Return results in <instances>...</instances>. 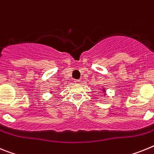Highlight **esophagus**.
<instances>
[{
  "label": "esophagus",
  "instance_id": "obj_1",
  "mask_svg": "<svg viewBox=\"0 0 154 154\" xmlns=\"http://www.w3.org/2000/svg\"><path fill=\"white\" fill-rule=\"evenodd\" d=\"M74 83L75 84H79L80 83V80H74Z\"/></svg>",
  "mask_w": 154,
  "mask_h": 154
}]
</instances>
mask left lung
<instances>
[{
  "label": "left lung",
  "mask_w": 154,
  "mask_h": 154,
  "mask_svg": "<svg viewBox=\"0 0 154 154\" xmlns=\"http://www.w3.org/2000/svg\"><path fill=\"white\" fill-rule=\"evenodd\" d=\"M101 93L104 94V96H106V89L105 88V87L104 86H101Z\"/></svg>",
  "instance_id": "left-lung-1"
}]
</instances>
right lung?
I'll return each mask as SVG.
<instances>
[{
    "instance_id": "add662e5",
    "label": "right lung",
    "mask_w": 154,
    "mask_h": 154,
    "mask_svg": "<svg viewBox=\"0 0 154 154\" xmlns=\"http://www.w3.org/2000/svg\"><path fill=\"white\" fill-rule=\"evenodd\" d=\"M52 92H53V91H51V92H50V93H52Z\"/></svg>"
}]
</instances>
